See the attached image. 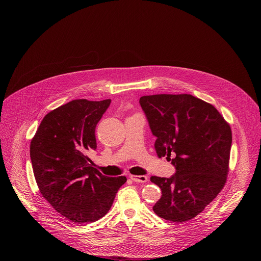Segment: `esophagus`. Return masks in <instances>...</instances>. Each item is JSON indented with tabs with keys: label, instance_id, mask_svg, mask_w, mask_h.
<instances>
[{
	"label": "esophagus",
	"instance_id": "34e87169",
	"mask_svg": "<svg viewBox=\"0 0 261 261\" xmlns=\"http://www.w3.org/2000/svg\"><path fill=\"white\" fill-rule=\"evenodd\" d=\"M130 178L135 182H146L147 181L146 175H130Z\"/></svg>",
	"mask_w": 261,
	"mask_h": 261
}]
</instances>
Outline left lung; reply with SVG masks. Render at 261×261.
I'll return each mask as SVG.
<instances>
[{"mask_svg":"<svg viewBox=\"0 0 261 261\" xmlns=\"http://www.w3.org/2000/svg\"><path fill=\"white\" fill-rule=\"evenodd\" d=\"M139 104L156 136L157 155L167 156L175 168L170 177H151L162 191L153 211L167 221H188L224 187L230 126L212 104L188 94L142 96Z\"/></svg>","mask_w":261,"mask_h":261,"instance_id":"1","label":"left lung"}]
</instances>
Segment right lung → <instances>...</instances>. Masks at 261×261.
<instances>
[{"mask_svg":"<svg viewBox=\"0 0 261 261\" xmlns=\"http://www.w3.org/2000/svg\"><path fill=\"white\" fill-rule=\"evenodd\" d=\"M111 100H72L42 120L30 157L42 196L73 223H91L110 210L126 176L103 175L87 154L97 148L95 129Z\"/></svg>","mask_w":261,"mask_h":261,"instance_id":"1","label":"right lung"}]
</instances>
